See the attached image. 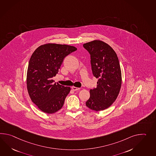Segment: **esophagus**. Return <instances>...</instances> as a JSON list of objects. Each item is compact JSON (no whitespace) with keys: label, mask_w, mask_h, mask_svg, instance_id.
I'll return each mask as SVG.
<instances>
[{"label":"esophagus","mask_w":156,"mask_h":156,"mask_svg":"<svg viewBox=\"0 0 156 156\" xmlns=\"http://www.w3.org/2000/svg\"><path fill=\"white\" fill-rule=\"evenodd\" d=\"M72 90H80V88H77V87H72Z\"/></svg>","instance_id":"1"}]
</instances>
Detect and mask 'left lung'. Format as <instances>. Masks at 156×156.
<instances>
[{"instance_id": "8db88e82", "label": "left lung", "mask_w": 156, "mask_h": 156, "mask_svg": "<svg viewBox=\"0 0 156 156\" xmlns=\"http://www.w3.org/2000/svg\"><path fill=\"white\" fill-rule=\"evenodd\" d=\"M90 55L94 76L98 78L96 88L90 90L87 106L94 111L109 108L117 98L121 86V72L118 56L110 45L100 40L83 44Z\"/></svg>"}]
</instances>
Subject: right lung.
Wrapping results in <instances>:
<instances>
[{"mask_svg": "<svg viewBox=\"0 0 156 156\" xmlns=\"http://www.w3.org/2000/svg\"><path fill=\"white\" fill-rule=\"evenodd\" d=\"M77 48L56 44L41 45L30 59L27 73V88L32 101L40 110L53 114L62 108L69 87L54 83L63 60Z\"/></svg>", "mask_w": 156, "mask_h": 156, "instance_id": "obj_1", "label": "right lung"}]
</instances>
